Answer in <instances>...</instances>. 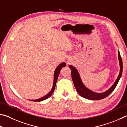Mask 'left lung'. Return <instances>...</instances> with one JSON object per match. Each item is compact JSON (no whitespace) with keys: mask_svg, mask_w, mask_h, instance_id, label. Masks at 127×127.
Listing matches in <instances>:
<instances>
[{"mask_svg":"<svg viewBox=\"0 0 127 127\" xmlns=\"http://www.w3.org/2000/svg\"><path fill=\"white\" fill-rule=\"evenodd\" d=\"M118 59L120 65V72L118 77L117 78L116 82L112 85V86L110 88L108 89L107 91L103 92V93H96V92H94L91 91V90L89 89L88 88H87L84 86V84L83 83L81 78H80V77L79 73L78 72L77 69L73 65H69V67L71 70V74L73 82L78 94L80 96H82V97L88 99L93 100L102 99L107 97L108 95H109L114 91V89L116 87L117 85L118 84L119 80L121 78L122 71H123V62H122V59L121 54H120L119 51H118Z\"/></svg>","mask_w":127,"mask_h":127,"instance_id":"1","label":"left lung"}]
</instances>
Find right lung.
<instances>
[{
  "label": "right lung",
  "mask_w": 127,
  "mask_h": 127,
  "mask_svg": "<svg viewBox=\"0 0 127 127\" xmlns=\"http://www.w3.org/2000/svg\"><path fill=\"white\" fill-rule=\"evenodd\" d=\"M66 65V64L65 63H64V62H63V63H62L59 64V65L57 66L56 68V70L54 71V80H53V87H52V88L51 89V91H50L49 93H48L47 95H45L44 96H43V97H41L40 98H39L37 99H35V100H31L32 101H34V102H41V101H43L44 100H45L48 99V98H49L50 96L52 95V94L53 93V92L55 89V87H56V83L57 81V79H58V76L59 74L60 73V71H61V69L64 67V66H65Z\"/></svg>",
  "instance_id": "1"
}]
</instances>
